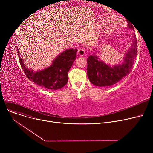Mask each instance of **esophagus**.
<instances>
[{
	"mask_svg": "<svg viewBox=\"0 0 153 153\" xmlns=\"http://www.w3.org/2000/svg\"><path fill=\"white\" fill-rule=\"evenodd\" d=\"M85 51L82 48H80L78 50V51H77L78 54L80 55V56H84L85 54Z\"/></svg>",
	"mask_w": 153,
	"mask_h": 153,
	"instance_id": "34e87169",
	"label": "esophagus"
}]
</instances>
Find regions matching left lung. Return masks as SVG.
I'll list each match as a JSON object with an SVG mask.
<instances>
[{
	"instance_id": "obj_1",
	"label": "left lung",
	"mask_w": 153,
	"mask_h": 153,
	"mask_svg": "<svg viewBox=\"0 0 153 153\" xmlns=\"http://www.w3.org/2000/svg\"><path fill=\"white\" fill-rule=\"evenodd\" d=\"M128 28L134 30L131 23L128 22ZM133 38L131 50L128 52L124 62L120 65L110 67L94 54L90 55L88 57L87 72L92 84L99 87L112 85L121 81L125 76L130 73L138 51L137 40L135 35H134Z\"/></svg>"
}]
</instances>
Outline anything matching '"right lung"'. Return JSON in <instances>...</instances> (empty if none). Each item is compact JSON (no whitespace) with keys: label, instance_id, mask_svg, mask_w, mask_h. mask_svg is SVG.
Masks as SVG:
<instances>
[{"label":"right lung","instance_id":"add662e5","mask_svg":"<svg viewBox=\"0 0 153 153\" xmlns=\"http://www.w3.org/2000/svg\"><path fill=\"white\" fill-rule=\"evenodd\" d=\"M77 51V49L65 50L54 60L51 66L36 72L25 68L19 51L18 56L20 65L28 79L46 89L57 90L61 89L67 84L68 72L76 58Z\"/></svg>","mask_w":153,"mask_h":153}]
</instances>
